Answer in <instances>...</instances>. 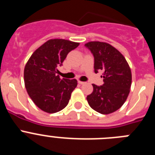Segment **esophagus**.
<instances>
[{"mask_svg": "<svg viewBox=\"0 0 155 155\" xmlns=\"http://www.w3.org/2000/svg\"><path fill=\"white\" fill-rule=\"evenodd\" d=\"M78 84H85V82L81 81H78Z\"/></svg>", "mask_w": 155, "mask_h": 155, "instance_id": "obj_1", "label": "esophagus"}]
</instances>
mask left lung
<instances>
[{"label":"left lung","instance_id":"8db88e82","mask_svg":"<svg viewBox=\"0 0 155 155\" xmlns=\"http://www.w3.org/2000/svg\"><path fill=\"white\" fill-rule=\"evenodd\" d=\"M94 58V69L102 70L103 85L93 84V91L87 96L90 107L101 114L118 110L130 91L132 74L124 55L107 42L91 41L85 43Z\"/></svg>","mask_w":155,"mask_h":155}]
</instances>
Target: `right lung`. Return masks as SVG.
I'll return each mask as SVG.
<instances>
[{
  "instance_id": "right-lung-1",
  "label": "right lung",
  "mask_w": 155,
  "mask_h": 155,
  "mask_svg": "<svg viewBox=\"0 0 155 155\" xmlns=\"http://www.w3.org/2000/svg\"><path fill=\"white\" fill-rule=\"evenodd\" d=\"M79 42L63 39L46 41L34 52L24 69L25 86L35 105L48 113H55L68 105L77 87L76 79H61L59 66Z\"/></svg>"
}]
</instances>
